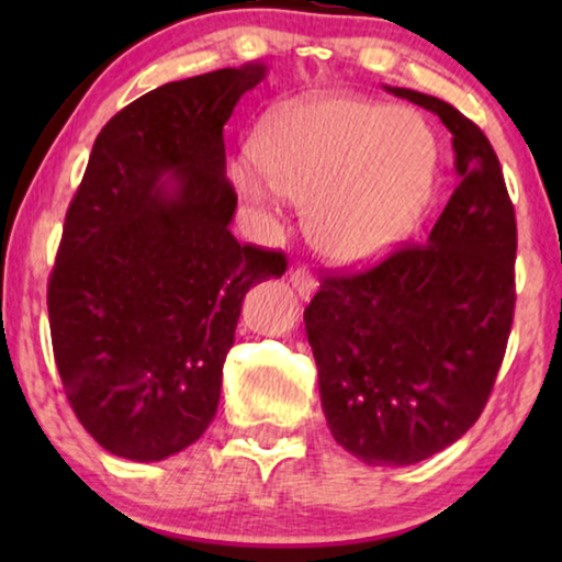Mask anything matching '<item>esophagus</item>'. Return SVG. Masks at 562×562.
Returning a JSON list of instances; mask_svg holds the SVG:
<instances>
[{
	"label": "esophagus",
	"mask_w": 562,
	"mask_h": 562,
	"mask_svg": "<svg viewBox=\"0 0 562 562\" xmlns=\"http://www.w3.org/2000/svg\"><path fill=\"white\" fill-rule=\"evenodd\" d=\"M290 285L295 288V293H299L301 299H312V293L317 290V280H314V274L306 272V269H293V272H290Z\"/></svg>",
	"instance_id": "obj_1"
}]
</instances>
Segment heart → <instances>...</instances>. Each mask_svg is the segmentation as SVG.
<instances>
[{"label":"heart","instance_id":"b5f03b06","mask_svg":"<svg viewBox=\"0 0 562 562\" xmlns=\"http://www.w3.org/2000/svg\"><path fill=\"white\" fill-rule=\"evenodd\" d=\"M256 156L263 177L245 164L232 169L240 195L306 205L308 240L338 267L396 250L423 222L438 179V145L420 115L359 97L282 108Z\"/></svg>","mask_w":562,"mask_h":562}]
</instances>
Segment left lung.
Instances as JSON below:
<instances>
[{"label": "left lung", "instance_id": "1", "mask_svg": "<svg viewBox=\"0 0 562 562\" xmlns=\"http://www.w3.org/2000/svg\"><path fill=\"white\" fill-rule=\"evenodd\" d=\"M451 132L457 187L425 245L325 277L303 312L335 441L367 465L404 468L481 417L515 308V211L492 142L449 102L385 87Z\"/></svg>", "mask_w": 562, "mask_h": 562}]
</instances>
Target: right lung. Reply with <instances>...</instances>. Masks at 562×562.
Returning <instances> with one entry per match:
<instances>
[{"label":"right lung","mask_w":562,"mask_h":562,"mask_svg":"<svg viewBox=\"0 0 562 562\" xmlns=\"http://www.w3.org/2000/svg\"><path fill=\"white\" fill-rule=\"evenodd\" d=\"M263 63L171 81L97 134L63 227L47 308L63 389L115 457L158 462L216 415L250 285L285 254L240 245L224 124Z\"/></svg>","instance_id":"right-lung-1"}]
</instances>
